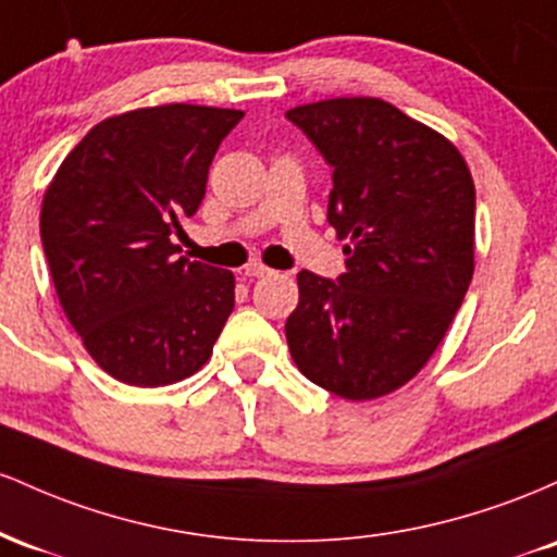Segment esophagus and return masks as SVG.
I'll use <instances>...</instances> for the list:
<instances>
[{"instance_id": "obj_1", "label": "esophagus", "mask_w": 557, "mask_h": 557, "mask_svg": "<svg viewBox=\"0 0 557 557\" xmlns=\"http://www.w3.org/2000/svg\"><path fill=\"white\" fill-rule=\"evenodd\" d=\"M243 274H246V277H267V274H272V270L267 264H261V261L253 259L243 267Z\"/></svg>"}]
</instances>
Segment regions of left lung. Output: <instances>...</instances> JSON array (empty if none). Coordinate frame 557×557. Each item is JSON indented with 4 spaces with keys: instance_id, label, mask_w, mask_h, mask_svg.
Returning a JSON list of instances; mask_svg holds the SVG:
<instances>
[{
    "instance_id": "obj_1",
    "label": "left lung",
    "mask_w": 557,
    "mask_h": 557,
    "mask_svg": "<svg viewBox=\"0 0 557 557\" xmlns=\"http://www.w3.org/2000/svg\"><path fill=\"white\" fill-rule=\"evenodd\" d=\"M332 164L327 220L345 272H298L287 348L306 380L345 400L411 382L458 314L474 274L476 194L453 140L374 96L287 110Z\"/></svg>"
}]
</instances>
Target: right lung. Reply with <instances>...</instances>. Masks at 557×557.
I'll return each mask as SVG.
<instances>
[{
  "mask_svg": "<svg viewBox=\"0 0 557 557\" xmlns=\"http://www.w3.org/2000/svg\"><path fill=\"white\" fill-rule=\"evenodd\" d=\"M240 110L140 107L101 120L62 159L41 201L57 298L88 356L133 387L175 385L209 359L235 274L177 257L172 235L207 194Z\"/></svg>",
  "mask_w": 557,
  "mask_h": 557,
  "instance_id": "add662e5",
  "label": "right lung"
}]
</instances>
